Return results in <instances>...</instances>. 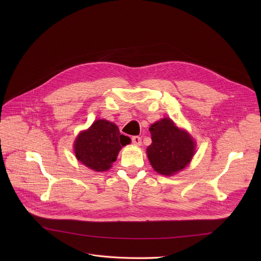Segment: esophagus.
Here are the masks:
<instances>
[{"label":"esophagus","instance_id":"obj_1","mask_svg":"<svg viewBox=\"0 0 261 261\" xmlns=\"http://www.w3.org/2000/svg\"><path fill=\"white\" fill-rule=\"evenodd\" d=\"M131 141H132V144H133V145L140 146V145L142 144V139L140 138V136H132Z\"/></svg>","mask_w":261,"mask_h":261}]
</instances>
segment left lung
<instances>
[{
	"instance_id": "8db88e82",
	"label": "left lung",
	"mask_w": 261,
	"mask_h": 261,
	"mask_svg": "<svg viewBox=\"0 0 261 261\" xmlns=\"http://www.w3.org/2000/svg\"><path fill=\"white\" fill-rule=\"evenodd\" d=\"M149 130L152 143L147 148V155L156 172L171 175L188 165L196 145L186 131L177 128L169 118L156 121Z\"/></svg>"
}]
</instances>
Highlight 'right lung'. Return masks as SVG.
<instances>
[{"instance_id":"add662e5","label":"right lung","mask_w":261,"mask_h":261,"mask_svg":"<svg viewBox=\"0 0 261 261\" xmlns=\"http://www.w3.org/2000/svg\"><path fill=\"white\" fill-rule=\"evenodd\" d=\"M129 141L113 122L99 119L78 135L74 145L75 154L87 167L106 171L116 161L121 147L129 144Z\"/></svg>"}]
</instances>
